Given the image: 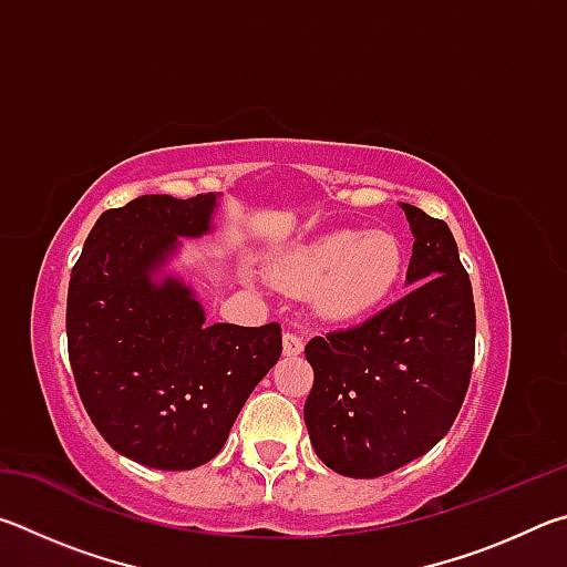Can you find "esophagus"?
<instances>
[{
	"mask_svg": "<svg viewBox=\"0 0 567 567\" xmlns=\"http://www.w3.org/2000/svg\"><path fill=\"white\" fill-rule=\"evenodd\" d=\"M282 350H285V354H300L302 352V338H300V334L287 330L282 334Z\"/></svg>",
	"mask_w": 567,
	"mask_h": 567,
	"instance_id": "esophagus-1",
	"label": "esophagus"
}]
</instances>
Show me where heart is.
Wrapping results in <instances>:
<instances>
[{
    "label": "heart",
    "instance_id": "obj_1",
    "mask_svg": "<svg viewBox=\"0 0 567 567\" xmlns=\"http://www.w3.org/2000/svg\"><path fill=\"white\" fill-rule=\"evenodd\" d=\"M402 270L405 249L392 235L340 229L292 249L277 275L287 290H315V302L328 315L354 318L385 302Z\"/></svg>",
    "mask_w": 567,
    "mask_h": 567
}]
</instances>
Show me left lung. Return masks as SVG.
Wrapping results in <instances>:
<instances>
[{
  "label": "left lung",
  "mask_w": 567,
  "mask_h": 567,
  "mask_svg": "<svg viewBox=\"0 0 567 567\" xmlns=\"http://www.w3.org/2000/svg\"><path fill=\"white\" fill-rule=\"evenodd\" d=\"M415 245L400 300L305 344L315 382L305 425L324 465L380 477L453 427L475 362L473 285L443 219L402 205Z\"/></svg>",
  "instance_id": "1"
}]
</instances>
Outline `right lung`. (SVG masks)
<instances>
[{"label": "right lung", "instance_id": "add662e5", "mask_svg": "<svg viewBox=\"0 0 567 567\" xmlns=\"http://www.w3.org/2000/svg\"><path fill=\"white\" fill-rule=\"evenodd\" d=\"M215 199L142 195L107 209L72 267L66 350L82 405L120 455L147 467L213 460L282 354L277 322L207 324L185 285L150 280L179 235L207 233Z\"/></svg>", "mask_w": 567, "mask_h": 567}]
</instances>
